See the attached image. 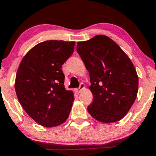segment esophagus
<instances>
[{
    "mask_svg": "<svg viewBox=\"0 0 156 156\" xmlns=\"http://www.w3.org/2000/svg\"><path fill=\"white\" fill-rule=\"evenodd\" d=\"M84 87H85V86H84V84H83V83H81V84H80L79 87H78V88H76L75 90V92H76V93H78V94H79L80 92H81V90H82L84 88Z\"/></svg>",
    "mask_w": 156,
    "mask_h": 156,
    "instance_id": "esophagus-1",
    "label": "esophagus"
}]
</instances>
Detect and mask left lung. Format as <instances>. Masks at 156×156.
<instances>
[{
	"instance_id": "obj_1",
	"label": "left lung",
	"mask_w": 156,
	"mask_h": 156,
	"mask_svg": "<svg viewBox=\"0 0 156 156\" xmlns=\"http://www.w3.org/2000/svg\"><path fill=\"white\" fill-rule=\"evenodd\" d=\"M77 52L89 72L94 101L87 107L90 116L102 123L120 120L137 96L139 78L128 55L114 41L98 35L78 42Z\"/></svg>"
}]
</instances>
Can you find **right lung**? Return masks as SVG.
<instances>
[{
	"mask_svg": "<svg viewBox=\"0 0 156 156\" xmlns=\"http://www.w3.org/2000/svg\"><path fill=\"white\" fill-rule=\"evenodd\" d=\"M75 42L48 40L38 43L23 58L15 80L18 101L27 114L46 127L61 125L74 101L66 90L62 66L72 55Z\"/></svg>",
	"mask_w": 156,
	"mask_h": 156,
	"instance_id": "right-lung-1",
	"label": "right lung"
}]
</instances>
